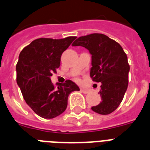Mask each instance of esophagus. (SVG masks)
I'll list each match as a JSON object with an SVG mask.
<instances>
[{"label": "esophagus", "instance_id": "obj_1", "mask_svg": "<svg viewBox=\"0 0 150 150\" xmlns=\"http://www.w3.org/2000/svg\"><path fill=\"white\" fill-rule=\"evenodd\" d=\"M81 91L85 94H87V93H89L90 89H88V88H81Z\"/></svg>", "mask_w": 150, "mask_h": 150}]
</instances>
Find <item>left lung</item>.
<instances>
[{"label":"left lung","instance_id":"8db88e82","mask_svg":"<svg viewBox=\"0 0 150 150\" xmlns=\"http://www.w3.org/2000/svg\"><path fill=\"white\" fill-rule=\"evenodd\" d=\"M72 46L86 47L92 54L90 76L101 82L102 102L92 110L108 115L117 109L126 93L129 83V64L126 54L118 42L103 34H91L75 40Z\"/></svg>","mask_w":150,"mask_h":150}]
</instances>
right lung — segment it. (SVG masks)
<instances>
[{
	"label": "right lung",
	"mask_w": 150,
	"mask_h": 150,
	"mask_svg": "<svg viewBox=\"0 0 150 150\" xmlns=\"http://www.w3.org/2000/svg\"><path fill=\"white\" fill-rule=\"evenodd\" d=\"M75 38H41L33 41L19 54L17 83L27 104L44 119H53L64 112L69 94L80 90L71 80L57 83L58 86L51 81L52 73L60 66L61 56Z\"/></svg>",
	"instance_id": "1"
}]
</instances>
